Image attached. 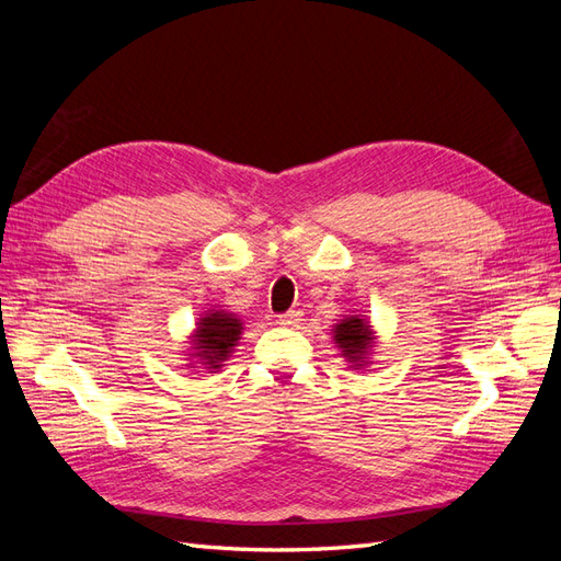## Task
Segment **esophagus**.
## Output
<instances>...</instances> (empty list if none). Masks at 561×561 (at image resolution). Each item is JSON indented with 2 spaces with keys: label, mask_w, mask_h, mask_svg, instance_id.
Here are the masks:
<instances>
[{
  "label": "esophagus",
  "mask_w": 561,
  "mask_h": 561,
  "mask_svg": "<svg viewBox=\"0 0 561 561\" xmlns=\"http://www.w3.org/2000/svg\"><path fill=\"white\" fill-rule=\"evenodd\" d=\"M299 320H301V313H299V311H285V313L278 316V322H280V325H285V328L297 325Z\"/></svg>",
  "instance_id": "obj_1"
}]
</instances>
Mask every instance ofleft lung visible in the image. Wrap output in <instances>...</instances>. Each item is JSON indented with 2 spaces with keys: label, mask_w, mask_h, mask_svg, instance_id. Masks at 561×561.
Returning a JSON list of instances; mask_svg holds the SVG:
<instances>
[{
  "label": "left lung",
  "mask_w": 561,
  "mask_h": 561,
  "mask_svg": "<svg viewBox=\"0 0 561 561\" xmlns=\"http://www.w3.org/2000/svg\"><path fill=\"white\" fill-rule=\"evenodd\" d=\"M334 344L342 348V355L351 363V367L360 369L369 360V351L375 348V332L371 325L360 316H348L334 325Z\"/></svg>",
  "instance_id": "left-lung-1"
}]
</instances>
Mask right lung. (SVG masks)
Here are the masks:
<instances>
[{"label": "right lung", "mask_w": 561, "mask_h": 561, "mask_svg": "<svg viewBox=\"0 0 561 561\" xmlns=\"http://www.w3.org/2000/svg\"><path fill=\"white\" fill-rule=\"evenodd\" d=\"M243 332L241 318L227 311H208L203 318H198L196 330L192 336V358H198L206 369H219L229 355L233 353V346L239 344Z\"/></svg>", "instance_id": "right-lung-1"}]
</instances>
